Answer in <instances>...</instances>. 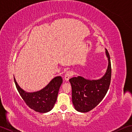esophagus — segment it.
<instances>
[{"label": "esophagus", "instance_id": "esophagus-1", "mask_svg": "<svg viewBox=\"0 0 132 132\" xmlns=\"http://www.w3.org/2000/svg\"><path fill=\"white\" fill-rule=\"evenodd\" d=\"M72 75H73V73H72V72L71 71H68L66 72V74H64V79H65L66 80L68 81L69 79H70V78L72 77Z\"/></svg>", "mask_w": 132, "mask_h": 132}]
</instances>
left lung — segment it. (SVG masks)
<instances>
[{"mask_svg":"<svg viewBox=\"0 0 132 132\" xmlns=\"http://www.w3.org/2000/svg\"><path fill=\"white\" fill-rule=\"evenodd\" d=\"M108 66L105 74L99 80H89L82 77L69 79L72 87V101L75 109L87 112L99 104L107 92L111 80L110 56L106 50Z\"/></svg>","mask_w":132,"mask_h":132,"instance_id":"obj_1","label":"left lung"}]
</instances>
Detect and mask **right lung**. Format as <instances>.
I'll list each match as a JSON object with an SVG mask.
<instances>
[{
  "mask_svg": "<svg viewBox=\"0 0 132 132\" xmlns=\"http://www.w3.org/2000/svg\"><path fill=\"white\" fill-rule=\"evenodd\" d=\"M13 78L16 88L24 102L30 108L40 113L47 112L53 108L63 81L61 77H57L41 90L29 93L20 87L15 78Z\"/></svg>",
  "mask_w": 132,
  "mask_h": 132,
  "instance_id": "obj_1",
  "label": "right lung"
}]
</instances>
